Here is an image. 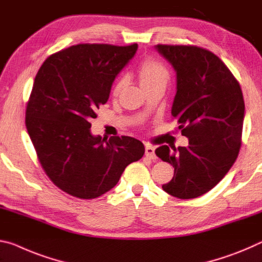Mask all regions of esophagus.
Listing matches in <instances>:
<instances>
[{
	"label": "esophagus",
	"instance_id": "esophagus-1",
	"mask_svg": "<svg viewBox=\"0 0 262 262\" xmlns=\"http://www.w3.org/2000/svg\"><path fill=\"white\" fill-rule=\"evenodd\" d=\"M145 156H146V158H148V159H157V156H156V148H154L152 145H146L145 146Z\"/></svg>",
	"mask_w": 262,
	"mask_h": 262
}]
</instances>
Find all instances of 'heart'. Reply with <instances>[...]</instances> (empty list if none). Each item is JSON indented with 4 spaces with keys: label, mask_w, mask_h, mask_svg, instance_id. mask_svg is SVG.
Instances as JSON below:
<instances>
[{
    "label": "heart",
    "mask_w": 262,
    "mask_h": 262,
    "mask_svg": "<svg viewBox=\"0 0 262 262\" xmlns=\"http://www.w3.org/2000/svg\"><path fill=\"white\" fill-rule=\"evenodd\" d=\"M169 79V72L164 62L154 58H147L141 62L139 67V80L141 87L157 83L167 82ZM125 83V78H121L115 85V92L118 93Z\"/></svg>",
    "instance_id": "b5f03b06"
}]
</instances>
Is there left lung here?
Returning <instances> with one entry per match:
<instances>
[{
    "label": "left lung",
    "mask_w": 262,
    "mask_h": 262,
    "mask_svg": "<svg viewBox=\"0 0 262 262\" xmlns=\"http://www.w3.org/2000/svg\"><path fill=\"white\" fill-rule=\"evenodd\" d=\"M156 47L177 72L171 116L189 139L187 147H173V152L167 145L156 149L174 167L173 179L162 189L181 200L196 199L211 190L237 159L245 114L243 92L211 51L196 45Z\"/></svg>",
    "instance_id": "left-lung-1"
}]
</instances>
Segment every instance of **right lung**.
<instances>
[{
    "mask_svg": "<svg viewBox=\"0 0 262 262\" xmlns=\"http://www.w3.org/2000/svg\"><path fill=\"white\" fill-rule=\"evenodd\" d=\"M138 45L78 44L50 55L38 71L25 125L45 174L81 200L114 188L124 169L145 153L127 136L109 140L91 134V119L108 101L111 84Z\"/></svg>",
    "mask_w": 262,
    "mask_h": 262,
    "instance_id": "add662e5",
    "label": "right lung"
}]
</instances>
